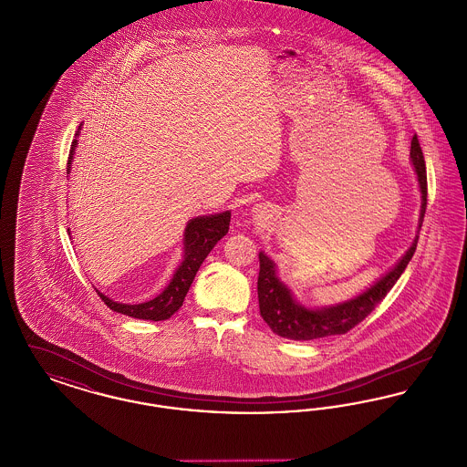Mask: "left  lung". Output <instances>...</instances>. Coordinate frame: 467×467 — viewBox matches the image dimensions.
I'll return each instance as SVG.
<instances>
[{"mask_svg":"<svg viewBox=\"0 0 467 467\" xmlns=\"http://www.w3.org/2000/svg\"><path fill=\"white\" fill-rule=\"evenodd\" d=\"M410 157L417 173L419 187L422 192V206H420V219H419V231L422 227L425 206H427V173H425V161H423L422 149L419 143L417 134L411 140ZM419 236L406 250V254L398 261L389 273H385L377 284L369 289L360 292L356 297L343 301L333 306L324 308H306L296 301L289 287L278 278L276 265L267 257L265 252H259V278H257V294H259V310L265 318L269 329L282 337L294 339V341H308L327 337L334 334L348 333L354 329L358 322H362L371 311L375 310L379 301L387 296V292L394 287L400 280L402 271L411 261L417 250Z\"/></svg>","mask_w":467,"mask_h":467,"instance_id":"1","label":"left lung"}]
</instances>
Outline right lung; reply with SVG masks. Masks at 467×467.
I'll return each instance as SVG.
<instances>
[{
    "instance_id": "1",
    "label": "right lung",
    "mask_w": 467,
    "mask_h": 467,
    "mask_svg": "<svg viewBox=\"0 0 467 467\" xmlns=\"http://www.w3.org/2000/svg\"><path fill=\"white\" fill-rule=\"evenodd\" d=\"M80 128L75 133V140L71 141V149H69V157H67V175L71 170V162H73V154H75V147H77V136L80 134ZM229 223H231V212H223V213H215V215H204V217H196L191 219L185 227L183 233V259L177 267L171 282L168 284V287L162 290L154 299L147 301V303H140V305H124V303H117L110 297H107L105 294H101L99 290L98 296L101 297V301L110 308V310L133 317V318H141V320H166L170 318L175 311L180 310L189 287L198 273L202 261L206 259V255L212 252V248L217 244V242L225 236V233L229 231ZM69 231V229H67Z\"/></svg>"
}]
</instances>
